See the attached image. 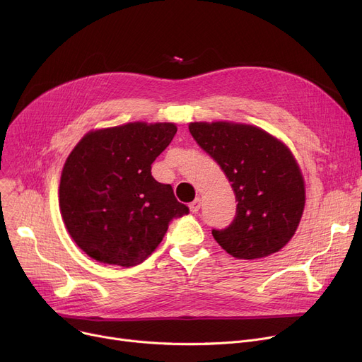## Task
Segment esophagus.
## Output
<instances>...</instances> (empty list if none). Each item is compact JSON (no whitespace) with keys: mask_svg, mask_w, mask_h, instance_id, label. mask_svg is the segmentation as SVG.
<instances>
[{"mask_svg":"<svg viewBox=\"0 0 362 362\" xmlns=\"http://www.w3.org/2000/svg\"><path fill=\"white\" fill-rule=\"evenodd\" d=\"M199 208H201V199H199V198H198V199H195L194 202L189 204V210H191L194 214L199 211Z\"/></svg>","mask_w":362,"mask_h":362,"instance_id":"1","label":"esophagus"}]
</instances>
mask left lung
<instances>
[{"instance_id":"obj_1","label":"left lung","mask_w":362,"mask_h":362,"mask_svg":"<svg viewBox=\"0 0 362 362\" xmlns=\"http://www.w3.org/2000/svg\"><path fill=\"white\" fill-rule=\"evenodd\" d=\"M189 132L232 183L238 208L233 223L213 230L221 248L238 259L279 252L295 235L305 182L292 151L257 126L194 122Z\"/></svg>"}]
</instances>
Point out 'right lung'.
Segmentation results:
<instances>
[{"mask_svg": "<svg viewBox=\"0 0 362 362\" xmlns=\"http://www.w3.org/2000/svg\"><path fill=\"white\" fill-rule=\"evenodd\" d=\"M175 123L133 122L90 130L69 154L59 202L66 229L92 259L133 267L189 213L151 164L176 135Z\"/></svg>", "mask_w": 362, "mask_h": 362, "instance_id": "obj_1", "label": "right lung"}]
</instances>
